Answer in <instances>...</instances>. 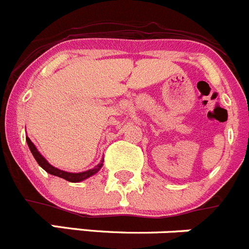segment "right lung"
Wrapping results in <instances>:
<instances>
[{
    "label": "right lung",
    "mask_w": 249,
    "mask_h": 249,
    "mask_svg": "<svg viewBox=\"0 0 249 249\" xmlns=\"http://www.w3.org/2000/svg\"><path fill=\"white\" fill-rule=\"evenodd\" d=\"M27 143H28V145H29V149H30V151H32L33 156H34L35 160L37 161V164H39L40 166L45 170V171L49 172L50 175H53V176L61 177V178L66 179V181H68V182H80V181H83V179L88 178V177L93 176L94 174H96V172L99 171V169H100L101 165H103V164H100L98 167H95V169H93V170H89V171L79 172V174H71V172L62 171V170H58V169H56V167L52 166V165H50L49 162L46 161V159H45L44 156H42L41 154L37 151V149L35 148L34 144L32 143V141L29 139V137H27Z\"/></svg>",
    "instance_id": "1"
}]
</instances>
